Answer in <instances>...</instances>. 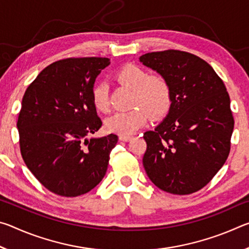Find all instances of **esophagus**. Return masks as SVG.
<instances>
[{"instance_id":"1","label":"esophagus","mask_w":249,"mask_h":249,"mask_svg":"<svg viewBox=\"0 0 249 249\" xmlns=\"http://www.w3.org/2000/svg\"><path fill=\"white\" fill-rule=\"evenodd\" d=\"M119 138L122 142H129L133 140V136H129V135H120Z\"/></svg>"}]
</instances>
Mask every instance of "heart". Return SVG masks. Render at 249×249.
Returning <instances> with one entry per match:
<instances>
[{"label": "heart", "instance_id": "obj_1", "mask_svg": "<svg viewBox=\"0 0 249 249\" xmlns=\"http://www.w3.org/2000/svg\"><path fill=\"white\" fill-rule=\"evenodd\" d=\"M116 79L123 86L133 90L129 111L116 112L104 122L109 133L132 135L144 126L149 116L160 119L166 115L171 104V89L165 78L148 75L144 69L135 65H127L116 73ZM92 102L100 112H107V86L96 83L92 90Z\"/></svg>", "mask_w": 249, "mask_h": 249}]
</instances>
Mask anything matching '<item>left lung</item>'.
<instances>
[{
    "label": "left lung",
    "mask_w": 249,
    "mask_h": 249,
    "mask_svg": "<svg viewBox=\"0 0 249 249\" xmlns=\"http://www.w3.org/2000/svg\"><path fill=\"white\" fill-rule=\"evenodd\" d=\"M171 89L168 114L144 134L146 174L172 195L199 191L229 157L234 119L226 88L214 69L196 54L165 50L140 57Z\"/></svg>",
    "instance_id": "1"
}]
</instances>
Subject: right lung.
I'll use <instances>...</instances> for the list:
<instances>
[{
	"instance_id": "obj_1",
	"label": "right lung",
	"mask_w": 249,
	"mask_h": 249,
	"mask_svg": "<svg viewBox=\"0 0 249 249\" xmlns=\"http://www.w3.org/2000/svg\"><path fill=\"white\" fill-rule=\"evenodd\" d=\"M108 58H69L49 65L29 84L18 129L20 153L36 179L61 196L98 185L119 137L88 138L102 126L92 90Z\"/></svg>"
}]
</instances>
